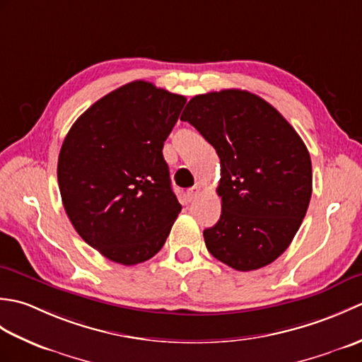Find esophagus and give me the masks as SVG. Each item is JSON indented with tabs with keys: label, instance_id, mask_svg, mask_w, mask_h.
I'll return each instance as SVG.
<instances>
[{
	"label": "esophagus",
	"instance_id": "34e87169",
	"mask_svg": "<svg viewBox=\"0 0 362 362\" xmlns=\"http://www.w3.org/2000/svg\"><path fill=\"white\" fill-rule=\"evenodd\" d=\"M201 194V187H193V188H189L188 191H187V196H188V201L191 202V201H194V199Z\"/></svg>",
	"mask_w": 362,
	"mask_h": 362
}]
</instances>
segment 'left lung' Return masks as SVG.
Instances as JSON below:
<instances>
[{"instance_id":"8db88e82","label":"left lung","mask_w":362,"mask_h":362,"mask_svg":"<svg viewBox=\"0 0 362 362\" xmlns=\"http://www.w3.org/2000/svg\"><path fill=\"white\" fill-rule=\"evenodd\" d=\"M180 119L221 160L222 211L204 230L206 249L241 272L271 264L294 240L310 205L313 169L302 138L279 110L245 90L197 95Z\"/></svg>"}]
</instances>
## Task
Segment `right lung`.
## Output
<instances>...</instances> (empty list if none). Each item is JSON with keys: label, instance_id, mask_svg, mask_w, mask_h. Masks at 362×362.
<instances>
[{"label": "right lung", "instance_id": "obj_1", "mask_svg": "<svg viewBox=\"0 0 362 362\" xmlns=\"http://www.w3.org/2000/svg\"><path fill=\"white\" fill-rule=\"evenodd\" d=\"M185 103L135 81L96 101L65 136L57 163L65 211L82 240L115 263L152 258L182 210L161 149Z\"/></svg>", "mask_w": 362, "mask_h": 362}]
</instances>
